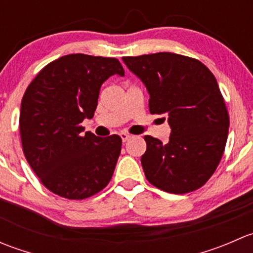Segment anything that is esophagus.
<instances>
[{"mask_svg":"<svg viewBox=\"0 0 253 253\" xmlns=\"http://www.w3.org/2000/svg\"><path fill=\"white\" fill-rule=\"evenodd\" d=\"M120 136H121L122 142H126L131 138V134H128L127 132H121V133H120Z\"/></svg>","mask_w":253,"mask_h":253,"instance_id":"34e87169","label":"esophagus"}]
</instances>
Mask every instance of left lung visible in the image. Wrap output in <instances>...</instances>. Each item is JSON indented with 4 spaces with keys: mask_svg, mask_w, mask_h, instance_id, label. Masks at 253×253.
I'll list each match as a JSON object with an SVG mask.
<instances>
[{
    "mask_svg": "<svg viewBox=\"0 0 253 253\" xmlns=\"http://www.w3.org/2000/svg\"><path fill=\"white\" fill-rule=\"evenodd\" d=\"M122 60L147 86L150 114L167 115L171 128L168 143L144 136L147 180L176 195L202 187L220 163L230 124L214 75L201 61L172 52Z\"/></svg>",
    "mask_w": 253,
    "mask_h": 253,
    "instance_id": "obj_1",
    "label": "left lung"
}]
</instances>
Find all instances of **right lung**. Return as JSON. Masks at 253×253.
I'll return each mask as SVG.
<instances>
[{
    "label": "right lung",
    "mask_w": 253,
    "mask_h": 253,
    "mask_svg": "<svg viewBox=\"0 0 253 253\" xmlns=\"http://www.w3.org/2000/svg\"><path fill=\"white\" fill-rule=\"evenodd\" d=\"M112 75L125 76L117 58L71 53L45 66L28 85L19 115L22 148L40 182L67 200H85L110 182L122 139L84 133L99 90Z\"/></svg>",
    "instance_id": "obj_1"
}]
</instances>
